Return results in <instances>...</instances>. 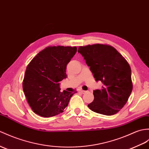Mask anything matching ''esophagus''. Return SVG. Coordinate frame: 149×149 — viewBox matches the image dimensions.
<instances>
[{
    "label": "esophagus",
    "mask_w": 149,
    "mask_h": 149,
    "mask_svg": "<svg viewBox=\"0 0 149 149\" xmlns=\"http://www.w3.org/2000/svg\"><path fill=\"white\" fill-rule=\"evenodd\" d=\"M86 92H87V91H84V90H81V93H82V94H84V93H86Z\"/></svg>",
    "instance_id": "1"
}]
</instances>
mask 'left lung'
<instances>
[{
  "label": "left lung",
  "instance_id": "obj_1",
  "mask_svg": "<svg viewBox=\"0 0 149 149\" xmlns=\"http://www.w3.org/2000/svg\"><path fill=\"white\" fill-rule=\"evenodd\" d=\"M96 81L103 86L93 91L94 100L88 105L92 111L106 116L117 113L125 105L132 91L131 70L129 63L110 45L95 44L79 46Z\"/></svg>",
  "mask_w": 149,
  "mask_h": 149
}]
</instances>
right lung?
<instances>
[{"mask_svg":"<svg viewBox=\"0 0 149 149\" xmlns=\"http://www.w3.org/2000/svg\"><path fill=\"white\" fill-rule=\"evenodd\" d=\"M77 52L75 46H48L28 65L23 89L33 112L53 117L63 112L77 91L61 92L60 83L67 77V64Z\"/></svg>","mask_w":149,"mask_h":149,"instance_id":"add662e5","label":"right lung"}]
</instances>
